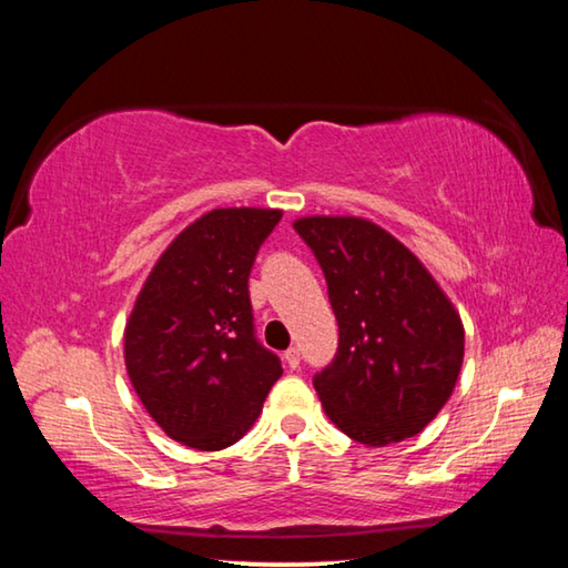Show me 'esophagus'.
Segmentation results:
<instances>
[{
  "instance_id": "1",
  "label": "esophagus",
  "mask_w": 568,
  "mask_h": 568,
  "mask_svg": "<svg viewBox=\"0 0 568 568\" xmlns=\"http://www.w3.org/2000/svg\"><path fill=\"white\" fill-rule=\"evenodd\" d=\"M285 363H287V368H297V365H301V351L287 348L285 351Z\"/></svg>"
}]
</instances>
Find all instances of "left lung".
Masks as SVG:
<instances>
[{
	"label": "left lung",
	"instance_id": "8db88e82",
	"mask_svg": "<svg viewBox=\"0 0 568 568\" xmlns=\"http://www.w3.org/2000/svg\"><path fill=\"white\" fill-rule=\"evenodd\" d=\"M325 273L338 353L313 378L328 418L365 446L420 434L456 388L464 323L436 277L388 230L353 215L297 217Z\"/></svg>",
	"mask_w": 568,
	"mask_h": 568
}]
</instances>
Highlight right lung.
I'll return each mask as SVG.
<instances>
[{
    "label": "right lung",
    "instance_id": "obj_1",
    "mask_svg": "<svg viewBox=\"0 0 568 568\" xmlns=\"http://www.w3.org/2000/svg\"><path fill=\"white\" fill-rule=\"evenodd\" d=\"M283 210L217 207L158 257L124 325L134 393L172 440L197 450L233 446L253 428L283 376L255 341L247 277Z\"/></svg>",
    "mask_w": 568,
    "mask_h": 568
}]
</instances>
